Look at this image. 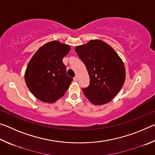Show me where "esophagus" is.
Segmentation results:
<instances>
[{"label":"esophagus","instance_id":"34e87169","mask_svg":"<svg viewBox=\"0 0 155 155\" xmlns=\"http://www.w3.org/2000/svg\"><path fill=\"white\" fill-rule=\"evenodd\" d=\"M74 81H78V77H77V76H76L75 77H74Z\"/></svg>","mask_w":155,"mask_h":155}]
</instances>
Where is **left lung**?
<instances>
[{
	"label": "left lung",
	"instance_id": "1",
	"mask_svg": "<svg viewBox=\"0 0 155 155\" xmlns=\"http://www.w3.org/2000/svg\"><path fill=\"white\" fill-rule=\"evenodd\" d=\"M75 51L87 68L90 85L83 93L96 105L109 103L124 85V65L115 51L101 40H91L76 47Z\"/></svg>",
	"mask_w": 155,
	"mask_h": 155
}]
</instances>
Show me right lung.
<instances>
[{
	"label": "right lung",
	"mask_w": 155,
	"mask_h": 155,
	"mask_svg": "<svg viewBox=\"0 0 155 155\" xmlns=\"http://www.w3.org/2000/svg\"><path fill=\"white\" fill-rule=\"evenodd\" d=\"M70 46L52 41L40 47L33 56L25 72V81L37 98L52 103L64 95L73 78L66 74L63 58Z\"/></svg>",
	"instance_id": "add662e5"
}]
</instances>
